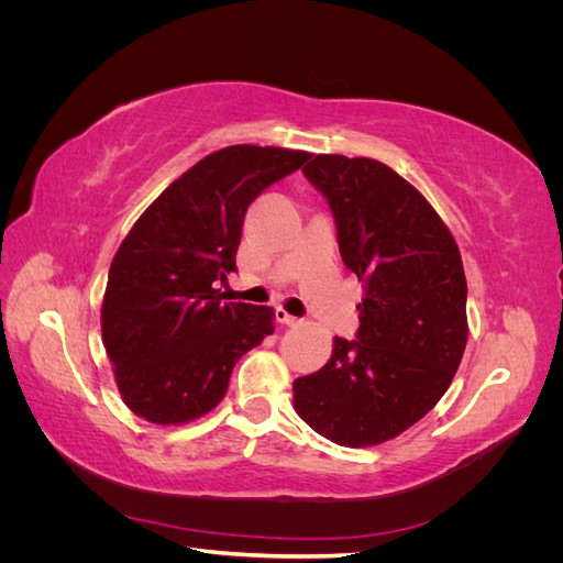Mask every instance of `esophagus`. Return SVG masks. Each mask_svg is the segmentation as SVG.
<instances>
[{
	"instance_id": "obj_1",
	"label": "esophagus",
	"mask_w": 563,
	"mask_h": 563,
	"mask_svg": "<svg viewBox=\"0 0 563 563\" xmlns=\"http://www.w3.org/2000/svg\"><path fill=\"white\" fill-rule=\"evenodd\" d=\"M275 317H277L279 323H284V327H298V323H300L298 317H291V314H288V312L282 310V308L275 310Z\"/></svg>"
}]
</instances>
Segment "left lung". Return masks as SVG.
<instances>
[{
	"instance_id": "1",
	"label": "left lung",
	"mask_w": 563,
	"mask_h": 563,
	"mask_svg": "<svg viewBox=\"0 0 563 563\" xmlns=\"http://www.w3.org/2000/svg\"><path fill=\"white\" fill-rule=\"evenodd\" d=\"M302 174L327 197L366 298L356 338H335L323 368L294 383L296 413L333 444H383L432 411L463 360V261L444 220L389 166L317 155Z\"/></svg>"
}]
</instances>
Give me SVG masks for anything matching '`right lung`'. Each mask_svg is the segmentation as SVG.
<instances>
[{"label": "right lung", "instance_id": "obj_1", "mask_svg": "<svg viewBox=\"0 0 563 563\" xmlns=\"http://www.w3.org/2000/svg\"><path fill=\"white\" fill-rule=\"evenodd\" d=\"M310 159L308 152L230 145L152 201L110 265L103 343L135 416L195 420L228 395L234 364L275 331V312L223 302L249 203Z\"/></svg>", "mask_w": 563, "mask_h": 563}]
</instances>
